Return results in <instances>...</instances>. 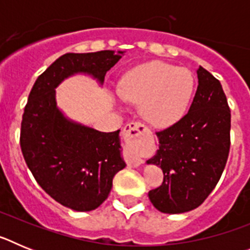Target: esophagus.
Listing matches in <instances>:
<instances>
[{"instance_id":"34e87169","label":"esophagus","mask_w":250,"mask_h":250,"mask_svg":"<svg viewBox=\"0 0 250 250\" xmlns=\"http://www.w3.org/2000/svg\"><path fill=\"white\" fill-rule=\"evenodd\" d=\"M147 132H149V129L144 124L139 123V121H132L124 126V139L130 144V147L126 151V163L129 167H139L143 164V159L138 155V151H136L135 143Z\"/></svg>"}]
</instances>
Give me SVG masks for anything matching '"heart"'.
<instances>
[{
  "label": "heart",
  "instance_id": "b5f03b06",
  "mask_svg": "<svg viewBox=\"0 0 250 250\" xmlns=\"http://www.w3.org/2000/svg\"><path fill=\"white\" fill-rule=\"evenodd\" d=\"M194 79L187 68L149 62L134 68L120 85V96L143 104V116L156 127L169 126L182 118L190 101Z\"/></svg>",
  "mask_w": 250,
  "mask_h": 250
}]
</instances>
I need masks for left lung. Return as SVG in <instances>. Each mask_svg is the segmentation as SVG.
I'll return each mask as SVG.
<instances>
[{"mask_svg": "<svg viewBox=\"0 0 250 250\" xmlns=\"http://www.w3.org/2000/svg\"><path fill=\"white\" fill-rule=\"evenodd\" d=\"M190 109L171 126L156 131L159 150L147 160L164 173L149 191L161 213L179 214L204 203L223 174L230 149V109L219 80L202 66Z\"/></svg>", "mask_w": 250, "mask_h": 250, "instance_id": "obj_1", "label": "left lung"}]
</instances>
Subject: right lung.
I'll return each instance as SVG.
<instances>
[{"label": "right lung", "instance_id": "1", "mask_svg": "<svg viewBox=\"0 0 250 250\" xmlns=\"http://www.w3.org/2000/svg\"><path fill=\"white\" fill-rule=\"evenodd\" d=\"M114 51L65 54L37 77L23 110L22 155L34 178L57 203L90 211L109 196L115 174L125 167L119 132H101L68 121L56 107L55 87L65 77L86 72L100 83L121 59Z\"/></svg>", "mask_w": 250, "mask_h": 250}]
</instances>
